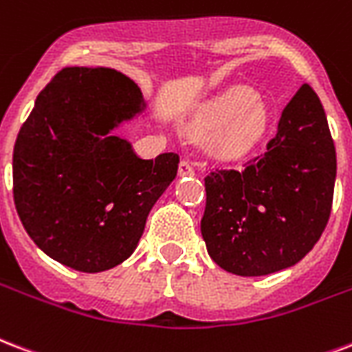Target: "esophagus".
Wrapping results in <instances>:
<instances>
[{
	"label": "esophagus",
	"instance_id": "esophagus-1",
	"mask_svg": "<svg viewBox=\"0 0 352 352\" xmlns=\"http://www.w3.org/2000/svg\"><path fill=\"white\" fill-rule=\"evenodd\" d=\"M179 175H181V177H192V175H195L194 166L190 164L188 160H182L181 164H179Z\"/></svg>",
	"mask_w": 352,
	"mask_h": 352
}]
</instances>
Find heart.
I'll return each mask as SVG.
<instances>
[{"label": "heart", "mask_w": 352, "mask_h": 352, "mask_svg": "<svg viewBox=\"0 0 352 352\" xmlns=\"http://www.w3.org/2000/svg\"><path fill=\"white\" fill-rule=\"evenodd\" d=\"M270 129V112L258 94L248 87H230L195 112L190 133L208 138L214 157L240 160L260 146Z\"/></svg>", "instance_id": "1"}]
</instances>
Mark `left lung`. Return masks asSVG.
<instances>
[{
  "label": "left lung",
  "instance_id": "1",
  "mask_svg": "<svg viewBox=\"0 0 352 352\" xmlns=\"http://www.w3.org/2000/svg\"><path fill=\"white\" fill-rule=\"evenodd\" d=\"M336 182V149L318 94L302 85L267 151L245 170L205 177L201 234L210 258L240 277L292 267L323 234Z\"/></svg>",
  "mask_w": 352,
  "mask_h": 352
}]
</instances>
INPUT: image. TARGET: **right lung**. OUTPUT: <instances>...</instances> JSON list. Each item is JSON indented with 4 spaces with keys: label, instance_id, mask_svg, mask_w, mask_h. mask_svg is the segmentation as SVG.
Returning a JSON list of instances; mask_svg holds the SVG:
<instances>
[{
    "label": "right lung",
    "instance_id": "obj_1",
    "mask_svg": "<svg viewBox=\"0 0 352 352\" xmlns=\"http://www.w3.org/2000/svg\"><path fill=\"white\" fill-rule=\"evenodd\" d=\"M146 111L112 68H64L38 94L12 155L14 205L47 256L85 273L122 264L175 179L179 155L144 160L112 133Z\"/></svg>",
    "mask_w": 352,
    "mask_h": 352
}]
</instances>
